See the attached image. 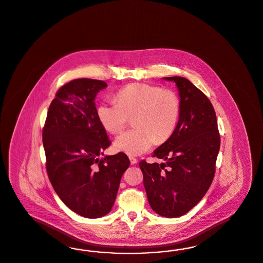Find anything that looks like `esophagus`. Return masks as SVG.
Returning a JSON list of instances; mask_svg holds the SVG:
<instances>
[{
  "label": "esophagus",
  "instance_id": "obj_1",
  "mask_svg": "<svg viewBox=\"0 0 263 263\" xmlns=\"http://www.w3.org/2000/svg\"><path fill=\"white\" fill-rule=\"evenodd\" d=\"M129 159H130V163L132 164V165H134V164L137 163V159L135 157H133V156H129Z\"/></svg>",
  "mask_w": 263,
  "mask_h": 263
}]
</instances>
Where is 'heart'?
I'll return each mask as SVG.
<instances>
[{
  "label": "heart",
  "mask_w": 263,
  "mask_h": 263,
  "mask_svg": "<svg viewBox=\"0 0 263 263\" xmlns=\"http://www.w3.org/2000/svg\"><path fill=\"white\" fill-rule=\"evenodd\" d=\"M117 102L104 101L97 108V118L107 131L119 133L134 117L133 130L116 139V151L128 155L147 152L154 142L163 143L172 136L180 116L181 105L171 90L145 83H133L116 94Z\"/></svg>",
  "instance_id": "b5f03b06"
}]
</instances>
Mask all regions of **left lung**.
Returning <instances> with one entry per match:
<instances>
[{
  "mask_svg": "<svg viewBox=\"0 0 263 263\" xmlns=\"http://www.w3.org/2000/svg\"><path fill=\"white\" fill-rule=\"evenodd\" d=\"M179 90L181 110L172 136L154 152L165 163L139 165L148 203L159 216L178 217L204 197L213 181L220 138L207 96L181 77L163 78Z\"/></svg>",
  "mask_w": 263,
  "mask_h": 263,
  "instance_id": "8db88e82",
  "label": "left lung"
}]
</instances>
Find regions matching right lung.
I'll use <instances>...</instances> for the list:
<instances>
[{
  "mask_svg": "<svg viewBox=\"0 0 263 263\" xmlns=\"http://www.w3.org/2000/svg\"><path fill=\"white\" fill-rule=\"evenodd\" d=\"M107 86L90 79L66 83L49 106L43 130L46 170L55 192L68 208L87 218L109 214L130 165L123 153L100 158L110 141L97 118L95 98Z\"/></svg>",
  "mask_w": 263,
  "mask_h": 263,
  "instance_id": "right-lung-1",
  "label": "right lung"
}]
</instances>
